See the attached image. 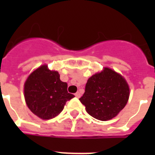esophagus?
<instances>
[{
  "label": "esophagus",
  "instance_id": "obj_1",
  "mask_svg": "<svg viewBox=\"0 0 155 155\" xmlns=\"http://www.w3.org/2000/svg\"><path fill=\"white\" fill-rule=\"evenodd\" d=\"M75 97H77V98H80V96H81V95H80V92H76V93H75Z\"/></svg>",
  "mask_w": 155,
  "mask_h": 155
}]
</instances>
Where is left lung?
Masks as SVG:
<instances>
[{
  "label": "left lung",
  "mask_w": 155,
  "mask_h": 155,
  "mask_svg": "<svg viewBox=\"0 0 155 155\" xmlns=\"http://www.w3.org/2000/svg\"><path fill=\"white\" fill-rule=\"evenodd\" d=\"M130 88L125 80L118 73L104 68L87 80L80 102L87 113L100 120L115 117L127 104Z\"/></svg>",
  "instance_id": "obj_1"
}]
</instances>
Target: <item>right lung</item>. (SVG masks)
<instances>
[{"label": "right lung", "mask_w": 155, "mask_h": 155, "mask_svg": "<svg viewBox=\"0 0 155 155\" xmlns=\"http://www.w3.org/2000/svg\"><path fill=\"white\" fill-rule=\"evenodd\" d=\"M28 108L38 117L49 120L63 111L66 102L75 96L68 92V84L61 81L58 71L43 65L33 71L24 86Z\"/></svg>", "instance_id": "right-lung-1"}]
</instances>
